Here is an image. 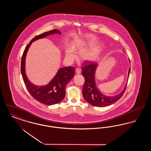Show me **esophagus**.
Instances as JSON below:
<instances>
[{"label": "esophagus", "mask_w": 151, "mask_h": 151, "mask_svg": "<svg viewBox=\"0 0 151 151\" xmlns=\"http://www.w3.org/2000/svg\"><path fill=\"white\" fill-rule=\"evenodd\" d=\"M76 73L78 75L80 74V73H81V70H80V69H79L78 68H76Z\"/></svg>", "instance_id": "1"}]
</instances>
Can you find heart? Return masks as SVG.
Masks as SVG:
<instances>
[{"instance_id": "obj_1", "label": "heart", "mask_w": 151, "mask_h": 151, "mask_svg": "<svg viewBox=\"0 0 151 151\" xmlns=\"http://www.w3.org/2000/svg\"><path fill=\"white\" fill-rule=\"evenodd\" d=\"M86 43L83 40H76L72 43V48L68 47L65 51V56L67 59L69 60H73L75 57V52L74 50L83 52L81 57L84 60H93L97 57L99 50L97 47L94 48L92 50L86 51Z\"/></svg>"}]
</instances>
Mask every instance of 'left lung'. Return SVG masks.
Instances as JSON below:
<instances>
[{
    "label": "left lung",
    "mask_w": 151,
    "mask_h": 151,
    "mask_svg": "<svg viewBox=\"0 0 151 151\" xmlns=\"http://www.w3.org/2000/svg\"><path fill=\"white\" fill-rule=\"evenodd\" d=\"M98 65L97 63L93 62L81 68L82 75L85 79V83L83 88V95L86 100L92 105L97 107H105L113 104L121 99L126 90L128 80L123 90L120 93L113 96L105 95L99 89L95 81V73ZM129 72L130 67L128 72V78Z\"/></svg>",
    "instance_id": "1"
}]
</instances>
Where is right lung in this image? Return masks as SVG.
<instances>
[{"label":"right lung","mask_w":151,"mask_h":151,"mask_svg":"<svg viewBox=\"0 0 151 151\" xmlns=\"http://www.w3.org/2000/svg\"><path fill=\"white\" fill-rule=\"evenodd\" d=\"M54 34L61 35V32L59 30L54 29L33 38L24 50L21 63L22 76L29 93L36 100L46 105H54L63 100L65 94L66 86L73 78L75 74V68L73 67L60 68L55 76L47 85L38 86L32 83L27 76L25 72V59L27 52L32 42Z\"/></svg>","instance_id":"obj_1"}]
</instances>
